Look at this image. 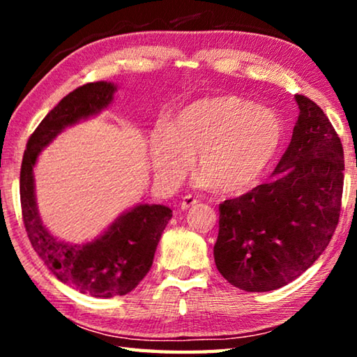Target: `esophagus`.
Segmentation results:
<instances>
[{"instance_id": "1", "label": "esophagus", "mask_w": 357, "mask_h": 357, "mask_svg": "<svg viewBox=\"0 0 357 357\" xmlns=\"http://www.w3.org/2000/svg\"><path fill=\"white\" fill-rule=\"evenodd\" d=\"M198 203V200L195 197H192V195H185L184 198H183V202H181V209L183 211H187L189 208H192L193 204H197Z\"/></svg>"}]
</instances>
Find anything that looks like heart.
<instances>
[{"instance_id":"heart-1","label":"heart","mask_w":357,"mask_h":357,"mask_svg":"<svg viewBox=\"0 0 357 357\" xmlns=\"http://www.w3.org/2000/svg\"><path fill=\"white\" fill-rule=\"evenodd\" d=\"M282 140V121L269 108L239 96H217L187 105L172 126H159L151 137V159L155 176L173 185L198 155L204 183L239 193L263 178Z\"/></svg>"}]
</instances>
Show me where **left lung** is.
Segmentation results:
<instances>
[{"label": "left lung", "instance_id": "8db88e82", "mask_svg": "<svg viewBox=\"0 0 357 357\" xmlns=\"http://www.w3.org/2000/svg\"><path fill=\"white\" fill-rule=\"evenodd\" d=\"M294 99L299 118L277 178L219 206L215 266L244 291H271L298 279L328 247L340 217L342 142L315 102Z\"/></svg>", "mask_w": 357, "mask_h": 357}]
</instances>
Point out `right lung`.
<instances>
[{
  "label": "right lung",
  "instance_id": "1",
  "mask_svg": "<svg viewBox=\"0 0 357 357\" xmlns=\"http://www.w3.org/2000/svg\"><path fill=\"white\" fill-rule=\"evenodd\" d=\"M113 83H86L74 89L40 121L26 143L20 170V203L26 234L52 274L94 298L124 296L153 266L162 231L172 219L164 204H138L119 215L104 234L83 245L66 244L42 225L34 197L33 168L38 155L59 132L104 110L113 100Z\"/></svg>",
  "mask_w": 357,
  "mask_h": 357
}]
</instances>
